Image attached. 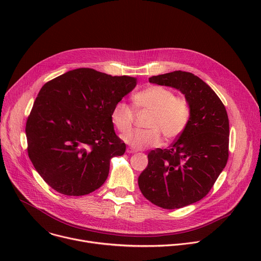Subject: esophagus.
Wrapping results in <instances>:
<instances>
[{"label":"esophagus","mask_w":261,"mask_h":261,"mask_svg":"<svg viewBox=\"0 0 261 261\" xmlns=\"http://www.w3.org/2000/svg\"><path fill=\"white\" fill-rule=\"evenodd\" d=\"M127 153L133 154V153H136V150H134V148H132V147H128L127 148Z\"/></svg>","instance_id":"1"}]
</instances>
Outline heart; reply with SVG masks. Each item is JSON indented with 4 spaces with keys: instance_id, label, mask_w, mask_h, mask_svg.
I'll use <instances>...</instances> for the list:
<instances>
[{
    "instance_id": "1",
    "label": "heart",
    "mask_w": 261,
    "mask_h": 261,
    "mask_svg": "<svg viewBox=\"0 0 261 261\" xmlns=\"http://www.w3.org/2000/svg\"><path fill=\"white\" fill-rule=\"evenodd\" d=\"M137 109L151 111L145 127L123 135V140L136 150L153 147L160 143L161 135L166 140L178 138L187 129L191 119V105L187 98L175 96V93L163 86H150L133 97ZM110 119L120 132L131 129L134 120V108L125 101H119L111 110Z\"/></svg>"
}]
</instances>
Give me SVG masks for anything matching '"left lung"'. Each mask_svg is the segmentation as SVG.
Here are the masks:
<instances>
[{
    "label": "left lung",
    "instance_id": "1",
    "mask_svg": "<svg viewBox=\"0 0 261 261\" xmlns=\"http://www.w3.org/2000/svg\"><path fill=\"white\" fill-rule=\"evenodd\" d=\"M179 90L191 105L185 132L168 148L147 154V167L138 177L143 196L167 210L180 208L207 195L229 156V120L217 94L198 76L173 71L148 79Z\"/></svg>",
    "mask_w": 261,
    "mask_h": 261
}]
</instances>
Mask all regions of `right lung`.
I'll return each instance as SVG.
<instances>
[{"instance_id": "obj_1", "label": "right lung", "mask_w": 261, "mask_h": 261, "mask_svg": "<svg viewBox=\"0 0 261 261\" xmlns=\"http://www.w3.org/2000/svg\"><path fill=\"white\" fill-rule=\"evenodd\" d=\"M135 86L134 77L79 68L41 88L25 124L27 150L49 187L82 196L104 184L110 159L126 151L111 110Z\"/></svg>"}]
</instances>
